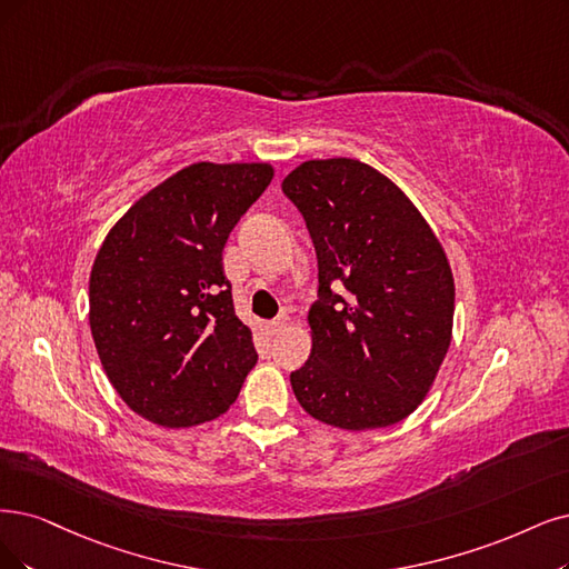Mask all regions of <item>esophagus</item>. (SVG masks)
Instances as JSON below:
<instances>
[{"label": "esophagus", "instance_id": "esophagus-1", "mask_svg": "<svg viewBox=\"0 0 569 569\" xmlns=\"http://www.w3.org/2000/svg\"><path fill=\"white\" fill-rule=\"evenodd\" d=\"M288 323H290V317H288V313H281V317H277L273 321H269V330H271L273 335H277V332H281Z\"/></svg>", "mask_w": 569, "mask_h": 569}]
</instances>
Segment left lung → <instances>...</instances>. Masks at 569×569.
Masks as SVG:
<instances>
[{
    "label": "left lung",
    "instance_id": "obj_1",
    "mask_svg": "<svg viewBox=\"0 0 569 569\" xmlns=\"http://www.w3.org/2000/svg\"><path fill=\"white\" fill-rule=\"evenodd\" d=\"M281 187L319 258L311 353L290 372L296 398L347 431L401 422L425 401L452 340L443 246L403 189L359 159L305 161Z\"/></svg>",
    "mask_w": 569,
    "mask_h": 569
}]
</instances>
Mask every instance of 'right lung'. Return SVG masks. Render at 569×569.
<instances>
[{
  "mask_svg": "<svg viewBox=\"0 0 569 569\" xmlns=\"http://www.w3.org/2000/svg\"><path fill=\"white\" fill-rule=\"evenodd\" d=\"M271 178L264 161L187 166L126 210L98 250L89 323L100 363L121 401L159 427L224 415L258 363L222 248Z\"/></svg>",
  "mask_w": 569,
  "mask_h": 569,
  "instance_id": "add662e5",
  "label": "right lung"
}]
</instances>
